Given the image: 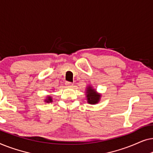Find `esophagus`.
<instances>
[{
    "instance_id": "obj_1",
    "label": "esophagus",
    "mask_w": 153,
    "mask_h": 153,
    "mask_svg": "<svg viewBox=\"0 0 153 153\" xmlns=\"http://www.w3.org/2000/svg\"><path fill=\"white\" fill-rule=\"evenodd\" d=\"M65 85H66V86H68V87H72L73 85H74V84L71 82H66Z\"/></svg>"
}]
</instances>
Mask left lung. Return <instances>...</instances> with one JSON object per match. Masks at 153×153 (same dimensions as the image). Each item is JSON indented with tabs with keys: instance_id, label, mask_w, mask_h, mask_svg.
Here are the masks:
<instances>
[{
	"instance_id": "obj_1",
	"label": "left lung",
	"mask_w": 153,
	"mask_h": 153,
	"mask_svg": "<svg viewBox=\"0 0 153 153\" xmlns=\"http://www.w3.org/2000/svg\"><path fill=\"white\" fill-rule=\"evenodd\" d=\"M85 97H86L87 102L91 104H96L100 101L101 94L97 93L95 89H94L91 85L87 86L85 90Z\"/></svg>"
}]
</instances>
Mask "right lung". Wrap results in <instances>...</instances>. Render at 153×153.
Returning a JSON list of instances; mask_svg holds the SVG:
<instances>
[{
	"label": "right lung",
	"mask_w": 153,
	"mask_h": 153,
	"mask_svg": "<svg viewBox=\"0 0 153 153\" xmlns=\"http://www.w3.org/2000/svg\"><path fill=\"white\" fill-rule=\"evenodd\" d=\"M45 102H47V103H49V102H53V100H52V97L51 95H48L46 99L45 100Z\"/></svg>",
	"instance_id": "1"
}]
</instances>
